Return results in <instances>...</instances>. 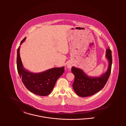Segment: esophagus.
Wrapping results in <instances>:
<instances>
[{
  "mask_svg": "<svg viewBox=\"0 0 126 126\" xmlns=\"http://www.w3.org/2000/svg\"><path fill=\"white\" fill-rule=\"evenodd\" d=\"M72 66V64L71 63H68L67 64V67L68 68H71V67Z\"/></svg>",
  "mask_w": 126,
  "mask_h": 126,
  "instance_id": "obj_1",
  "label": "esophagus"
}]
</instances>
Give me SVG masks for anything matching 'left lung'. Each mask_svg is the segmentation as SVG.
<instances>
[{"instance_id": "left-lung-1", "label": "left lung", "mask_w": 126, "mask_h": 126, "mask_svg": "<svg viewBox=\"0 0 126 126\" xmlns=\"http://www.w3.org/2000/svg\"><path fill=\"white\" fill-rule=\"evenodd\" d=\"M105 56L109 63L108 69L100 77L88 76L82 69L72 67L71 71L75 76L73 88L77 95L81 97L89 96L103 88L111 72L112 56L110 48L106 49Z\"/></svg>"}]
</instances>
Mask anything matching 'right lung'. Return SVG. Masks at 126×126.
<instances>
[{"instance_id": "add662e5", "label": "right lung", "mask_w": 126, "mask_h": 126, "mask_svg": "<svg viewBox=\"0 0 126 126\" xmlns=\"http://www.w3.org/2000/svg\"><path fill=\"white\" fill-rule=\"evenodd\" d=\"M25 37L20 45L25 41ZM20 47L17 51V68L18 74L25 87L30 92L41 96L49 95L57 79L64 71V67H55L40 73H32L25 69L20 56Z\"/></svg>"}]
</instances>
